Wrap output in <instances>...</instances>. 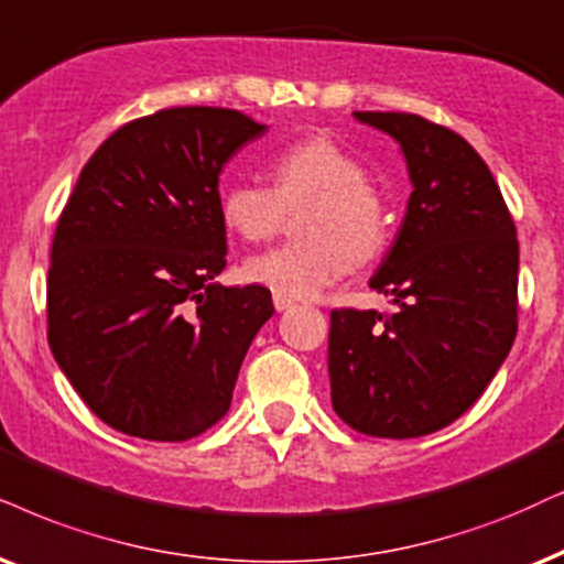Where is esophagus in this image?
I'll return each instance as SVG.
<instances>
[{"label":"esophagus","instance_id":"1","mask_svg":"<svg viewBox=\"0 0 564 564\" xmlns=\"http://www.w3.org/2000/svg\"><path fill=\"white\" fill-rule=\"evenodd\" d=\"M273 306L278 312H286V310H291V306H294V302H291L289 296H281V294H273Z\"/></svg>","mask_w":564,"mask_h":564}]
</instances>
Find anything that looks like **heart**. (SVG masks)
Listing matches in <instances>:
<instances>
[{
	"mask_svg": "<svg viewBox=\"0 0 564 564\" xmlns=\"http://www.w3.org/2000/svg\"><path fill=\"white\" fill-rule=\"evenodd\" d=\"M273 189L234 182L220 195L226 229L245 241H265L296 210L286 247L252 254L241 268L249 283L281 296L312 299L333 286L348 265H365L388 245V205L354 155L325 138L304 140L270 163Z\"/></svg>",
	"mask_w": 564,
	"mask_h": 564,
	"instance_id": "heart-1",
	"label": "heart"
}]
</instances>
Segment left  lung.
I'll use <instances>...</instances> for the list:
<instances>
[{
    "label": "left lung",
    "instance_id": "8db88e82",
    "mask_svg": "<svg viewBox=\"0 0 564 564\" xmlns=\"http://www.w3.org/2000/svg\"><path fill=\"white\" fill-rule=\"evenodd\" d=\"M388 132L413 192L369 286L393 312L333 310V409L372 437H422L484 393L518 333V239L481 155L419 113L354 111Z\"/></svg>",
    "mask_w": 564,
    "mask_h": 564
}]
</instances>
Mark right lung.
I'll use <instances>...</instances> for the list:
<instances>
[{
	"instance_id": "1",
	"label": "right lung",
	"mask_w": 564,
	"mask_h": 564,
	"mask_svg": "<svg viewBox=\"0 0 564 564\" xmlns=\"http://www.w3.org/2000/svg\"><path fill=\"white\" fill-rule=\"evenodd\" d=\"M265 124L176 106L119 127L64 205L46 281L48 346L101 422L184 442L226 416L265 286L226 289L218 176Z\"/></svg>"
}]
</instances>
